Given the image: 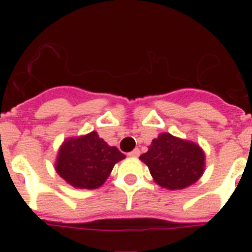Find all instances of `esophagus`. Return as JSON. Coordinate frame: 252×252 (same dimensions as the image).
I'll return each mask as SVG.
<instances>
[{
    "label": "esophagus",
    "instance_id": "obj_1",
    "mask_svg": "<svg viewBox=\"0 0 252 252\" xmlns=\"http://www.w3.org/2000/svg\"><path fill=\"white\" fill-rule=\"evenodd\" d=\"M140 155V150L139 149H133L132 151H131L130 154H128V157H131V158H137Z\"/></svg>",
    "mask_w": 252,
    "mask_h": 252
}]
</instances>
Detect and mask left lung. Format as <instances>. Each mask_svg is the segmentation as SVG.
<instances>
[{
	"label": "left lung",
	"mask_w": 252,
	"mask_h": 252,
	"mask_svg": "<svg viewBox=\"0 0 252 252\" xmlns=\"http://www.w3.org/2000/svg\"><path fill=\"white\" fill-rule=\"evenodd\" d=\"M140 160L148 165L154 182L169 190L192 186L206 169V154L201 146L169 132L154 139Z\"/></svg>",
	"instance_id": "1"
}]
</instances>
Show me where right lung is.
<instances>
[{
  "label": "right lung",
  "mask_w": 252,
  "mask_h": 252,
  "mask_svg": "<svg viewBox=\"0 0 252 252\" xmlns=\"http://www.w3.org/2000/svg\"><path fill=\"white\" fill-rule=\"evenodd\" d=\"M125 158L116 146H110L92 131L64 140L54 166L58 174L74 188L97 189L110 177L116 162Z\"/></svg>",
  "instance_id": "obj_1"
}]
</instances>
